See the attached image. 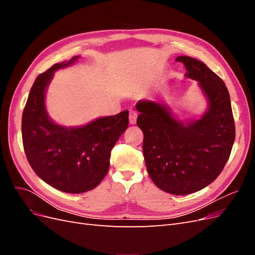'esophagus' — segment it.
<instances>
[{"label":"esophagus","mask_w":255,"mask_h":255,"mask_svg":"<svg viewBox=\"0 0 255 255\" xmlns=\"http://www.w3.org/2000/svg\"><path fill=\"white\" fill-rule=\"evenodd\" d=\"M129 123L130 125H135L137 120V113L135 111H129Z\"/></svg>","instance_id":"34e87169"}]
</instances>
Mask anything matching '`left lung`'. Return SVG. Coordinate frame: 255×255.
Masks as SVG:
<instances>
[{
  "mask_svg": "<svg viewBox=\"0 0 255 255\" xmlns=\"http://www.w3.org/2000/svg\"><path fill=\"white\" fill-rule=\"evenodd\" d=\"M186 78L198 82L207 100V110L197 120L174 118L163 102L141 100L137 126L143 133L146 170L156 186L183 196L203 189L225 168L235 140V125L226 84L204 63L179 56Z\"/></svg>",
  "mask_w": 255,
  "mask_h": 255,
  "instance_id": "1",
  "label": "left lung"
}]
</instances>
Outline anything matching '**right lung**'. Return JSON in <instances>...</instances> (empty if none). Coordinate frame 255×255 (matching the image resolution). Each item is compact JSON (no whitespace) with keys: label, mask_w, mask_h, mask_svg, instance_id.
Here are the masks:
<instances>
[{"label":"right lung","mask_w":255,"mask_h":255,"mask_svg":"<svg viewBox=\"0 0 255 255\" xmlns=\"http://www.w3.org/2000/svg\"><path fill=\"white\" fill-rule=\"evenodd\" d=\"M78 59L55 64L38 75L22 115V140L30 167L50 186L68 194H82L101 183L109 172L112 149L128 126V111L83 127L67 128L51 120L45 91L54 72Z\"/></svg>","instance_id":"1"}]
</instances>
